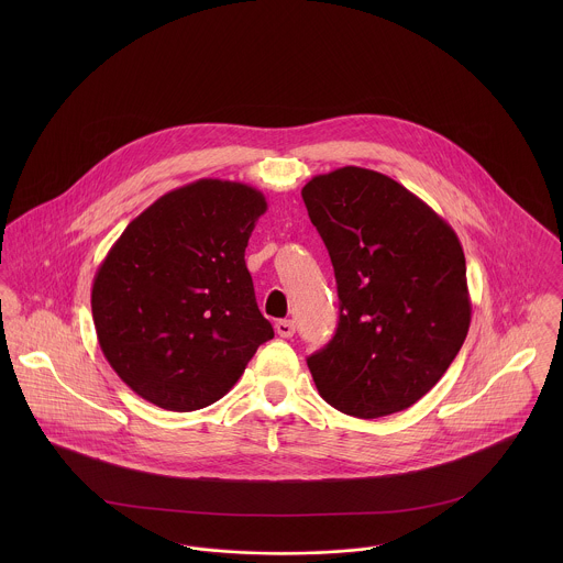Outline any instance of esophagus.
I'll return each mask as SVG.
<instances>
[{
  "label": "esophagus",
  "instance_id": "34e87169",
  "mask_svg": "<svg viewBox=\"0 0 563 563\" xmlns=\"http://www.w3.org/2000/svg\"><path fill=\"white\" fill-rule=\"evenodd\" d=\"M275 331H277V335H282V338H292L295 335V322L292 321H277L275 322Z\"/></svg>",
  "mask_w": 563,
  "mask_h": 563
}]
</instances>
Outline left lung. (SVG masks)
Instances as JSON below:
<instances>
[{
  "mask_svg": "<svg viewBox=\"0 0 563 563\" xmlns=\"http://www.w3.org/2000/svg\"><path fill=\"white\" fill-rule=\"evenodd\" d=\"M329 251L340 321L308 357L322 399L357 418L422 399L471 327L466 257L453 228L393 177L342 166L303 190Z\"/></svg>",
  "mask_w": 563,
  "mask_h": 563,
  "instance_id": "8db88e82",
  "label": "left lung"
}]
</instances>
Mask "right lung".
Here are the masks:
<instances>
[{
	"label": "right lung",
	"mask_w": 563,
	"mask_h": 563,
	"mask_svg": "<svg viewBox=\"0 0 563 563\" xmlns=\"http://www.w3.org/2000/svg\"><path fill=\"white\" fill-rule=\"evenodd\" d=\"M264 212L253 186L197 179L162 195L110 246L90 290L95 331L145 401L168 411L219 401L275 335L244 264Z\"/></svg>",
	"instance_id": "right-lung-1"
}]
</instances>
